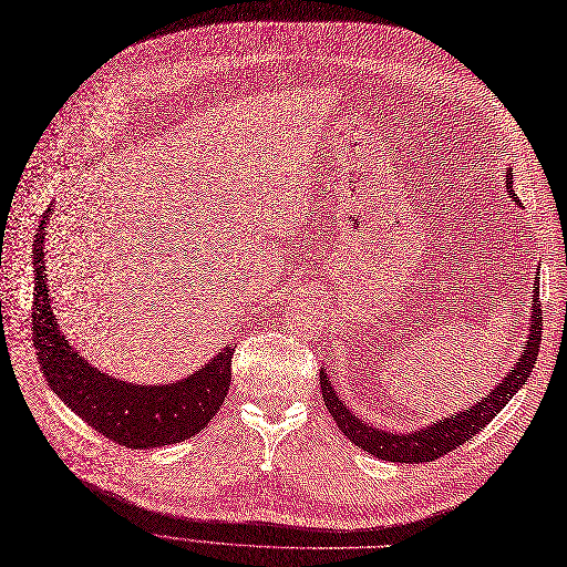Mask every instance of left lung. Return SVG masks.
Returning a JSON list of instances; mask_svg holds the SVG:
<instances>
[{
    "label": "left lung",
    "instance_id": "8db88e82",
    "mask_svg": "<svg viewBox=\"0 0 567 567\" xmlns=\"http://www.w3.org/2000/svg\"><path fill=\"white\" fill-rule=\"evenodd\" d=\"M507 186L512 188V171H507ZM539 343H542V303H539V291L535 287L530 337H528L526 352H523L520 360L509 369L505 381L497 383V388L472 409L444 417V421H439L425 430H417L411 434H392L385 430H375L362 423L360 417H354V413H350V409H346L343 402L337 396V392H333L331 381H327L324 371L320 373L322 400L333 421H337L341 432L354 446L364 449L375 457L390 460V463H432V460L467 444L474 434L484 430L493 417L507 406V402L520 390V385L530 379V371L537 362Z\"/></svg>",
    "mask_w": 567,
    "mask_h": 567
}]
</instances>
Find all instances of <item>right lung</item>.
<instances>
[{
	"label": "right lung",
	"instance_id": "obj_1",
	"mask_svg": "<svg viewBox=\"0 0 567 567\" xmlns=\"http://www.w3.org/2000/svg\"><path fill=\"white\" fill-rule=\"evenodd\" d=\"M49 215L51 205L41 217L32 249L37 276L32 341L47 383L81 421L125 449H156L194 439L224 404L234 348H226L207 367L171 385H133L100 373L79 358L55 324L44 272Z\"/></svg>",
	"mask_w": 567,
	"mask_h": 567
}]
</instances>
